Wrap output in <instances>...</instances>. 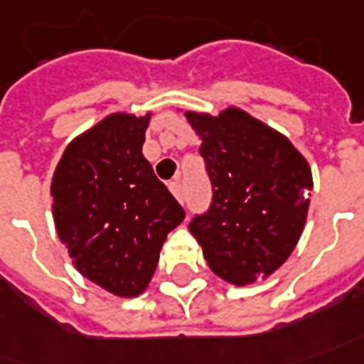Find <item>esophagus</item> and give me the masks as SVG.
<instances>
[{
    "label": "esophagus",
    "mask_w": 364,
    "mask_h": 364,
    "mask_svg": "<svg viewBox=\"0 0 364 364\" xmlns=\"http://www.w3.org/2000/svg\"><path fill=\"white\" fill-rule=\"evenodd\" d=\"M169 189H171V193L175 195V199L179 203L185 201V191H183V185L179 181H173L171 185H169Z\"/></svg>",
    "instance_id": "obj_1"
}]
</instances>
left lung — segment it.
I'll return each instance as SVG.
<instances>
[{
    "label": "left lung",
    "mask_w": 364,
    "mask_h": 364,
    "mask_svg": "<svg viewBox=\"0 0 364 364\" xmlns=\"http://www.w3.org/2000/svg\"><path fill=\"white\" fill-rule=\"evenodd\" d=\"M203 139L211 205L189 229L215 275L233 285L269 277L293 253L313 177L293 143L241 109L219 117L187 113Z\"/></svg>",
    "instance_id": "1"
}]
</instances>
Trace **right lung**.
I'll return each instance as SVG.
<instances>
[{"label": "right lung", "mask_w": 364, "mask_h": 364, "mask_svg": "<svg viewBox=\"0 0 364 364\" xmlns=\"http://www.w3.org/2000/svg\"><path fill=\"white\" fill-rule=\"evenodd\" d=\"M149 115H109L69 145L53 181V219L77 271L119 296H137L185 211L141 147Z\"/></svg>", "instance_id": "add662e5"}]
</instances>
